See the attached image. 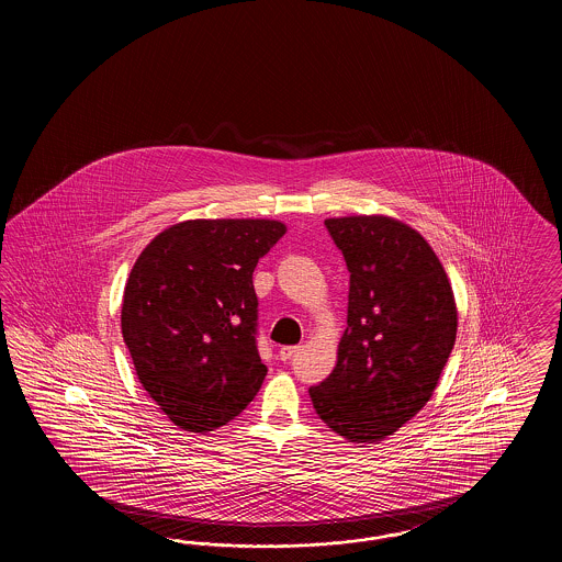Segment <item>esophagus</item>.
Returning <instances> with one entry per match:
<instances>
[{
	"label": "esophagus",
	"instance_id": "esophagus-1",
	"mask_svg": "<svg viewBox=\"0 0 562 562\" xmlns=\"http://www.w3.org/2000/svg\"><path fill=\"white\" fill-rule=\"evenodd\" d=\"M296 346H284V348H280V351H278V356H280V360H291L293 358L294 353H296Z\"/></svg>",
	"mask_w": 562,
	"mask_h": 562
}]
</instances>
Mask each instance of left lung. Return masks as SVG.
Instances as JSON below:
<instances>
[{"instance_id":"1","label":"left lung","mask_w":562,"mask_h":562,"mask_svg":"<svg viewBox=\"0 0 562 562\" xmlns=\"http://www.w3.org/2000/svg\"><path fill=\"white\" fill-rule=\"evenodd\" d=\"M349 271L339 358L310 396L349 442H376L431 398L457 335L454 296L428 241L390 216L324 221Z\"/></svg>"}]
</instances>
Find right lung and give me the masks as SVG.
<instances>
[{"label": "right lung", "mask_w": 562, "mask_h": 562, "mask_svg": "<svg viewBox=\"0 0 562 562\" xmlns=\"http://www.w3.org/2000/svg\"><path fill=\"white\" fill-rule=\"evenodd\" d=\"M284 234L268 218H195L164 229L136 259L124 344L138 381L179 428L213 431L257 396L268 367L252 271Z\"/></svg>", "instance_id": "right-lung-1"}]
</instances>
